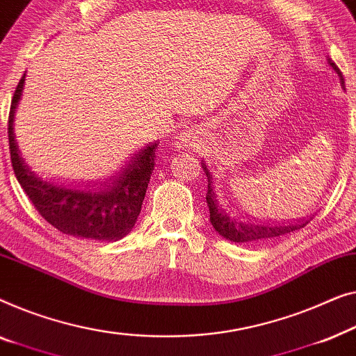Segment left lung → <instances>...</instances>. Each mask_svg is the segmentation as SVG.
<instances>
[{
  "mask_svg": "<svg viewBox=\"0 0 356 356\" xmlns=\"http://www.w3.org/2000/svg\"><path fill=\"white\" fill-rule=\"evenodd\" d=\"M327 63H329V66L339 74L340 85H342V88H345L342 72L339 71V67L335 66L332 61H327ZM202 166L208 177L207 203L209 208V221H211V226L214 227V230H216L219 235H222L224 238L230 240V242H235V243L266 242V240H273L276 237H280V235L290 234V232H293V230L302 229L313 219V216H309L308 219L303 218L297 222H289V224H269V222L268 224H254L252 221H242V219H238V218H230L229 213L224 211L222 207H219L216 190H214V187H213L211 172H209V169L204 163H202Z\"/></svg>",
  "mask_w": 356,
  "mask_h": 356,
  "instance_id": "1",
  "label": "left lung"
}]
</instances>
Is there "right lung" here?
<instances>
[{
    "label": "right lung",
    "mask_w": 356,
    "mask_h": 356,
    "mask_svg": "<svg viewBox=\"0 0 356 356\" xmlns=\"http://www.w3.org/2000/svg\"><path fill=\"white\" fill-rule=\"evenodd\" d=\"M26 74L19 80L9 109L8 138L14 174L37 211L63 234L74 237L116 242L137 222L154 169L158 142L138 149L121 171L97 188L48 182L30 169L14 134V116L22 98Z\"/></svg>",
    "instance_id": "add662e5"
}]
</instances>
